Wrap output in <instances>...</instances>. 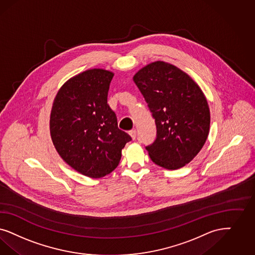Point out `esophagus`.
Instances as JSON below:
<instances>
[{"label":"esophagus","mask_w":255,"mask_h":255,"mask_svg":"<svg viewBox=\"0 0 255 255\" xmlns=\"http://www.w3.org/2000/svg\"><path fill=\"white\" fill-rule=\"evenodd\" d=\"M129 133H130V135H131L132 139H135V137H136V131L135 130H131Z\"/></svg>","instance_id":"esophagus-1"}]
</instances>
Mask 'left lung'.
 Returning <instances> with one entry per match:
<instances>
[{"instance_id":"obj_1","label":"left lung","mask_w":255,"mask_h":255,"mask_svg":"<svg viewBox=\"0 0 255 255\" xmlns=\"http://www.w3.org/2000/svg\"><path fill=\"white\" fill-rule=\"evenodd\" d=\"M133 81L156 124V138L146 147L153 163L167 169L188 164L200 152L210 128L202 89L183 70L166 62L150 63Z\"/></svg>"}]
</instances>
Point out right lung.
Segmentation results:
<instances>
[{
	"instance_id": "1",
	"label": "right lung",
	"mask_w": 255,
	"mask_h": 255,
	"mask_svg": "<svg viewBox=\"0 0 255 255\" xmlns=\"http://www.w3.org/2000/svg\"><path fill=\"white\" fill-rule=\"evenodd\" d=\"M114 73L86 70L68 80L54 98L50 132L62 159L83 175L102 178L118 167L125 144L132 140L118 127L107 104Z\"/></svg>"
}]
</instances>
